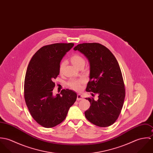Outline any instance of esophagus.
Wrapping results in <instances>:
<instances>
[{
    "mask_svg": "<svg viewBox=\"0 0 153 153\" xmlns=\"http://www.w3.org/2000/svg\"><path fill=\"white\" fill-rule=\"evenodd\" d=\"M83 99V97L81 95V94H78L77 95V101H80V100H82Z\"/></svg>",
    "mask_w": 153,
    "mask_h": 153,
    "instance_id": "1",
    "label": "esophagus"
}]
</instances>
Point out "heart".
Here are the masks:
<instances>
[{
    "instance_id": "1",
    "label": "heart",
    "mask_w": 153,
    "mask_h": 153,
    "mask_svg": "<svg viewBox=\"0 0 153 153\" xmlns=\"http://www.w3.org/2000/svg\"><path fill=\"white\" fill-rule=\"evenodd\" d=\"M71 61L72 64L78 68H83L85 64V59L79 54H74L71 57ZM65 65V62L62 61L59 65V72L62 73ZM84 81L82 79H71L69 80L67 85L71 89L78 91L81 89V85Z\"/></svg>"
}]
</instances>
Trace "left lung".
I'll return each instance as SVG.
<instances>
[{
  "label": "left lung",
  "instance_id": "1",
  "mask_svg": "<svg viewBox=\"0 0 153 153\" xmlns=\"http://www.w3.org/2000/svg\"><path fill=\"white\" fill-rule=\"evenodd\" d=\"M74 49L84 53L90 63L89 81L86 91L98 99L87 98L91 104L85 112L93 124L106 127L118 119L126 97L124 82L117 60L109 49L98 43L78 44Z\"/></svg>",
  "mask_w": 153,
  "mask_h": 153
}]
</instances>
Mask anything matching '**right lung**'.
Listing matches in <instances>:
<instances>
[{
	"instance_id": "1",
	"label": "right lung",
	"mask_w": 153,
	"mask_h": 153,
	"mask_svg": "<svg viewBox=\"0 0 153 153\" xmlns=\"http://www.w3.org/2000/svg\"><path fill=\"white\" fill-rule=\"evenodd\" d=\"M74 45L57 43L45 45L32 56L27 66L24 83V97L33 118L45 128L61 123L75 102L76 94L68 89L53 96V79L59 74L61 59Z\"/></svg>"
}]
</instances>
